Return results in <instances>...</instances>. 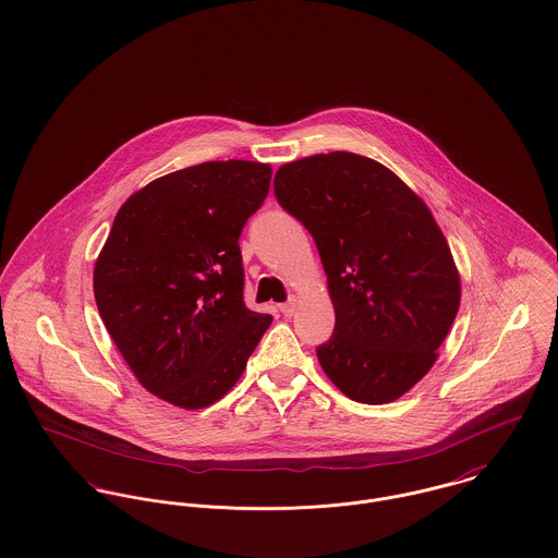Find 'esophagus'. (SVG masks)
I'll return each mask as SVG.
<instances>
[{"label":"esophagus","mask_w":558,"mask_h":558,"mask_svg":"<svg viewBox=\"0 0 558 558\" xmlns=\"http://www.w3.org/2000/svg\"><path fill=\"white\" fill-rule=\"evenodd\" d=\"M278 308H280V312H282V314H284V316H293V312H295V310H298V300H295V298H291V300H289V302H284V304H280V306H278Z\"/></svg>","instance_id":"obj_1"}]
</instances>
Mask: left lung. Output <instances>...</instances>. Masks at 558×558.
<instances>
[{
	"instance_id": "1",
	"label": "left lung",
	"mask_w": 558,
	"mask_h": 558,
	"mask_svg": "<svg viewBox=\"0 0 558 558\" xmlns=\"http://www.w3.org/2000/svg\"><path fill=\"white\" fill-rule=\"evenodd\" d=\"M274 192L308 229L336 327L325 374L364 404L400 398L433 368L460 306V278L424 201L376 160L331 151L278 169Z\"/></svg>"
}]
</instances>
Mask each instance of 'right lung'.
<instances>
[{
	"instance_id": "add662e5",
	"label": "right lung",
	"mask_w": 558,
	"mask_h": 558,
	"mask_svg": "<svg viewBox=\"0 0 558 558\" xmlns=\"http://www.w3.org/2000/svg\"><path fill=\"white\" fill-rule=\"evenodd\" d=\"M271 167L218 160L132 194L94 269L96 306L125 364L154 396L203 409L242 376L271 316L244 302L240 235Z\"/></svg>"
}]
</instances>
